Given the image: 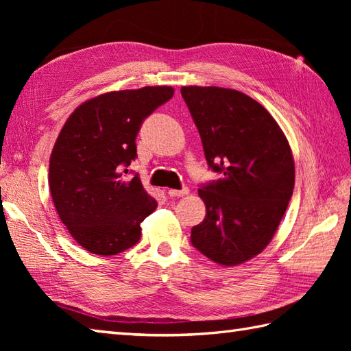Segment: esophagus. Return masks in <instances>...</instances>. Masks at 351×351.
<instances>
[{
  "label": "esophagus",
  "instance_id": "esophagus-1",
  "mask_svg": "<svg viewBox=\"0 0 351 351\" xmlns=\"http://www.w3.org/2000/svg\"><path fill=\"white\" fill-rule=\"evenodd\" d=\"M189 189L187 187H184V189H181V190H169L167 193H169V196L170 197H181V196H185V195H189Z\"/></svg>",
  "mask_w": 351,
  "mask_h": 351
}]
</instances>
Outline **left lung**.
I'll return each instance as SVG.
<instances>
[{"mask_svg":"<svg viewBox=\"0 0 351 351\" xmlns=\"http://www.w3.org/2000/svg\"><path fill=\"white\" fill-rule=\"evenodd\" d=\"M202 140L205 158L220 178L202 184L206 205L191 244L221 265L241 264L263 252L278 229L294 190V160L278 122L232 88H181Z\"/></svg>","mask_w":351,"mask_h":351,"instance_id":"obj_1","label":"left lung"}]
</instances>
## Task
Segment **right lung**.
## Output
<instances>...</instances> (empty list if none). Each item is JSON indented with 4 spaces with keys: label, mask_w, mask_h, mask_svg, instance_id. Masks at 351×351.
Here are the masks:
<instances>
[{
    "label": "right lung",
    "mask_w": 351,
    "mask_h": 351,
    "mask_svg": "<svg viewBox=\"0 0 351 351\" xmlns=\"http://www.w3.org/2000/svg\"><path fill=\"white\" fill-rule=\"evenodd\" d=\"M167 86L110 92L73 111L49 160V189L63 225L95 255H117L137 244L140 223L155 199L138 178L136 137L147 116L171 99Z\"/></svg>",
    "instance_id": "right-lung-1"
}]
</instances>
